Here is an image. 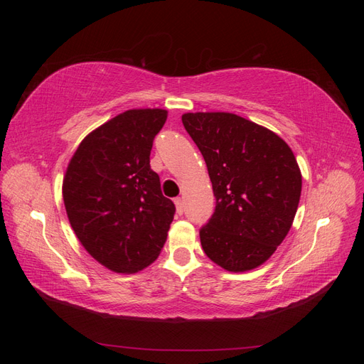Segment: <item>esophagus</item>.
I'll return each instance as SVG.
<instances>
[{"mask_svg": "<svg viewBox=\"0 0 364 364\" xmlns=\"http://www.w3.org/2000/svg\"><path fill=\"white\" fill-rule=\"evenodd\" d=\"M174 203H176V211H178V214H179V215H182V214H183V211H185L183 200L181 199V197H176V199H174Z\"/></svg>", "mask_w": 364, "mask_h": 364, "instance_id": "34e87169", "label": "esophagus"}]
</instances>
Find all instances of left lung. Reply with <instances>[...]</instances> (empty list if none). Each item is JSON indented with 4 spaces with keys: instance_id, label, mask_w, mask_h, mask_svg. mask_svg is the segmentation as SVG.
<instances>
[{
    "instance_id": "1",
    "label": "left lung",
    "mask_w": 364,
    "mask_h": 364,
    "mask_svg": "<svg viewBox=\"0 0 364 364\" xmlns=\"http://www.w3.org/2000/svg\"><path fill=\"white\" fill-rule=\"evenodd\" d=\"M213 182L215 209L200 228L209 259L229 272L267 261L289 234L302 176L291 149L272 130L229 112L183 114Z\"/></svg>"
}]
</instances>
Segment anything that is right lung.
<instances>
[{"instance_id":"right-lung-1","label":"right lung","mask_w":364,"mask_h":364,"mask_svg":"<svg viewBox=\"0 0 364 364\" xmlns=\"http://www.w3.org/2000/svg\"><path fill=\"white\" fill-rule=\"evenodd\" d=\"M164 109H132L91 132L63 178V203L77 238L105 267L135 273L155 261L176 213L150 167Z\"/></svg>"}]
</instances>
